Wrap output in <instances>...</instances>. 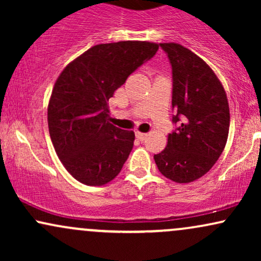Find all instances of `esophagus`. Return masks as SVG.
Here are the masks:
<instances>
[{"label":"esophagus","mask_w":261,"mask_h":261,"mask_svg":"<svg viewBox=\"0 0 261 261\" xmlns=\"http://www.w3.org/2000/svg\"><path fill=\"white\" fill-rule=\"evenodd\" d=\"M148 135L147 134H143V133H136V137H137V140H140V141H145L146 140V137H147Z\"/></svg>","instance_id":"1"}]
</instances>
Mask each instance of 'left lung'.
I'll return each mask as SVG.
<instances>
[{"instance_id":"1","label":"left lung","mask_w":261,"mask_h":261,"mask_svg":"<svg viewBox=\"0 0 261 261\" xmlns=\"http://www.w3.org/2000/svg\"><path fill=\"white\" fill-rule=\"evenodd\" d=\"M173 70V122L179 127L154 162L166 178L195 181L214 167L229 133V106L215 71L201 58L176 43H161Z\"/></svg>"}]
</instances>
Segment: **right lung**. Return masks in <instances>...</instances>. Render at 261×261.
I'll return each instance as SVG.
<instances>
[{
  "label": "right lung",
  "instance_id": "add662e5",
  "mask_svg": "<svg viewBox=\"0 0 261 261\" xmlns=\"http://www.w3.org/2000/svg\"><path fill=\"white\" fill-rule=\"evenodd\" d=\"M158 47L137 40L98 44L60 73L47 106V125L56 154L76 180L101 187L120 173L135 134L109 121L108 101Z\"/></svg>",
  "mask_w": 261,
  "mask_h": 261
}]
</instances>
